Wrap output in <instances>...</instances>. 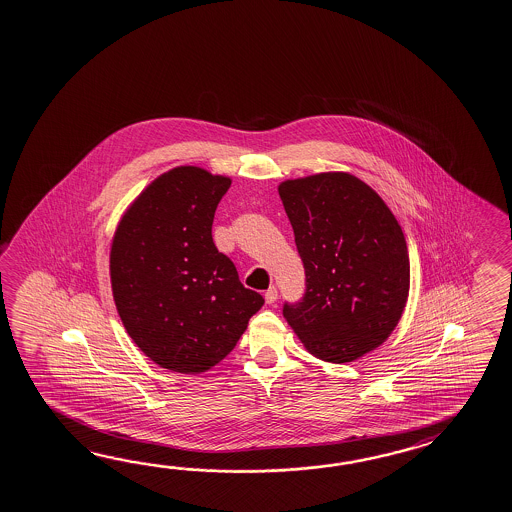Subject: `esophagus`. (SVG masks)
I'll list each match as a JSON object with an SVG mask.
<instances>
[{
	"label": "esophagus",
	"mask_w": 512,
	"mask_h": 512,
	"mask_svg": "<svg viewBox=\"0 0 512 512\" xmlns=\"http://www.w3.org/2000/svg\"><path fill=\"white\" fill-rule=\"evenodd\" d=\"M278 300V289L276 287H269L267 291H265V302L267 304H274Z\"/></svg>",
	"instance_id": "34e87169"
}]
</instances>
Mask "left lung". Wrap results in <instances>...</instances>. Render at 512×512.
<instances>
[{"instance_id": "8db88e82", "label": "left lung", "mask_w": 512, "mask_h": 512, "mask_svg": "<svg viewBox=\"0 0 512 512\" xmlns=\"http://www.w3.org/2000/svg\"><path fill=\"white\" fill-rule=\"evenodd\" d=\"M306 271L284 317L313 356L350 363L391 335L409 295L404 232L380 195L350 173L278 188Z\"/></svg>"}]
</instances>
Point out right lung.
I'll use <instances>...</instances> for the list:
<instances>
[{"label":"right lung","mask_w":512,"mask_h":512,"mask_svg":"<svg viewBox=\"0 0 512 512\" xmlns=\"http://www.w3.org/2000/svg\"><path fill=\"white\" fill-rule=\"evenodd\" d=\"M228 188L230 179L201 167H175L119 221L110 250L114 302L132 341L164 369H212L263 306L212 238Z\"/></svg>","instance_id":"obj_1"}]
</instances>
